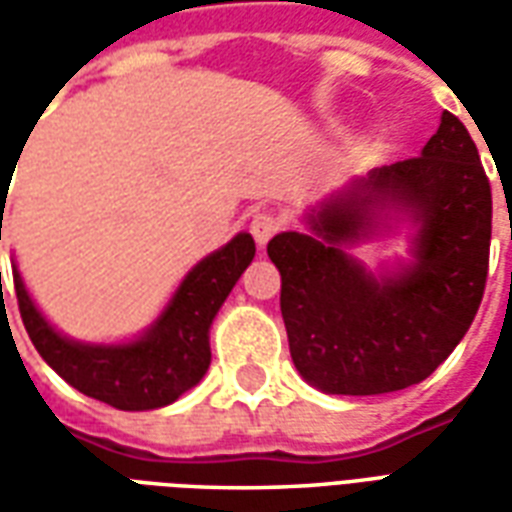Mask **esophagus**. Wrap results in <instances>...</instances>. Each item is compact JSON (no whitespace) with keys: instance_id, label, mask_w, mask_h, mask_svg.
Wrapping results in <instances>:
<instances>
[{"instance_id":"obj_1","label":"esophagus","mask_w":512,"mask_h":512,"mask_svg":"<svg viewBox=\"0 0 512 512\" xmlns=\"http://www.w3.org/2000/svg\"><path fill=\"white\" fill-rule=\"evenodd\" d=\"M249 230H252V235H255L257 246H266L268 241L282 230V216H277L274 211H257L255 216H252Z\"/></svg>"}]
</instances>
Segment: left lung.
<instances>
[{"mask_svg": "<svg viewBox=\"0 0 512 512\" xmlns=\"http://www.w3.org/2000/svg\"><path fill=\"white\" fill-rule=\"evenodd\" d=\"M418 227L415 263L373 278L344 252L386 218ZM312 233H279L293 365L329 395H384L419 384L469 332L483 301L491 186L461 120L441 115L422 153L354 180L307 216Z\"/></svg>", "mask_w": 512, "mask_h": 512, "instance_id": "left-lung-1", "label": "left lung"}]
</instances>
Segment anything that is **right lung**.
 Instances as JSON below:
<instances>
[{"label": "right lung", "mask_w": 512, "mask_h": 512, "mask_svg": "<svg viewBox=\"0 0 512 512\" xmlns=\"http://www.w3.org/2000/svg\"><path fill=\"white\" fill-rule=\"evenodd\" d=\"M5 191L7 186L0 189L2 202H7ZM2 216L5 208H0V241ZM252 257V235L238 233L230 244L191 268L142 337L120 345H87L62 337L29 299L18 268H13V285L29 340L57 376L82 395L120 411H150L175 403L183 392L200 384L211 365L208 332L213 318Z\"/></svg>", "instance_id": "obj_1"}]
</instances>
